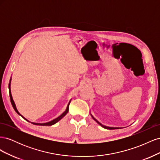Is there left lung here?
I'll use <instances>...</instances> for the list:
<instances>
[{
    "mask_svg": "<svg viewBox=\"0 0 160 160\" xmlns=\"http://www.w3.org/2000/svg\"><path fill=\"white\" fill-rule=\"evenodd\" d=\"M91 117H92V118H93L95 121V122H97V123H98L99 125H101V127H103V128H105V129H118V128H111V127H108V126H105V125H102V124H101L100 122H98V120H97L94 117H93V115H92L91 114Z\"/></svg>",
    "mask_w": 160,
    "mask_h": 160,
    "instance_id": "8db88e82",
    "label": "left lung"
}]
</instances>
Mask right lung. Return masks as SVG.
<instances>
[{"mask_svg":"<svg viewBox=\"0 0 160 160\" xmlns=\"http://www.w3.org/2000/svg\"><path fill=\"white\" fill-rule=\"evenodd\" d=\"M11 79H10V83H9V84H8L9 94H10V99H11V104H12V107H13V108H14V111H15L16 112H17L19 115H21L22 118H24V119H25V120L28 121L26 118H24L23 116H22L20 113L18 112V110H17V108H16V105H15V103H14V102L13 99H12V95H11ZM70 102H71V101H69V103L68 105H67V109H66V110H65V112L62 113L59 116V117H58L57 118H56V119H53L52 121H51V122H47V123H33V122H31V123H32V124H34V125H54V124H55L56 123H57L58 122H59V120H61L62 118H63L64 116H65V115H66L67 113H68V111H69V104H70Z\"/></svg>","mask_w":160,"mask_h":160,"instance_id":"1","label":"right lung"}]
</instances>
